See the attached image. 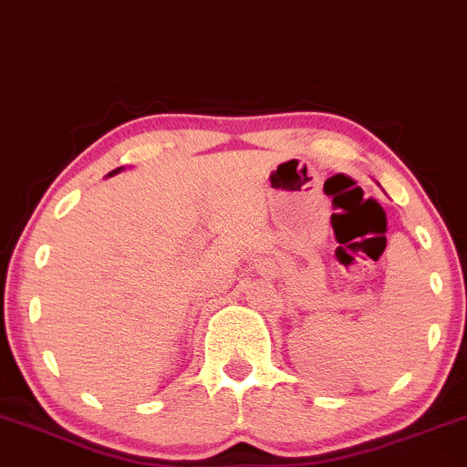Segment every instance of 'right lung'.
<instances>
[{
  "mask_svg": "<svg viewBox=\"0 0 467 467\" xmlns=\"http://www.w3.org/2000/svg\"><path fill=\"white\" fill-rule=\"evenodd\" d=\"M118 171H120V169H116V171H111V173H109V175H114V173H118Z\"/></svg>",
  "mask_w": 467,
  "mask_h": 467,
  "instance_id": "add662e5",
  "label": "right lung"
}]
</instances>
